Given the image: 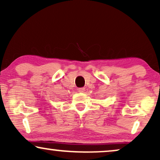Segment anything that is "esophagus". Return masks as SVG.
<instances>
[{
  "instance_id": "obj_1",
  "label": "esophagus",
  "mask_w": 160,
  "mask_h": 160,
  "mask_svg": "<svg viewBox=\"0 0 160 160\" xmlns=\"http://www.w3.org/2000/svg\"><path fill=\"white\" fill-rule=\"evenodd\" d=\"M85 88H78V92H84Z\"/></svg>"
}]
</instances>
